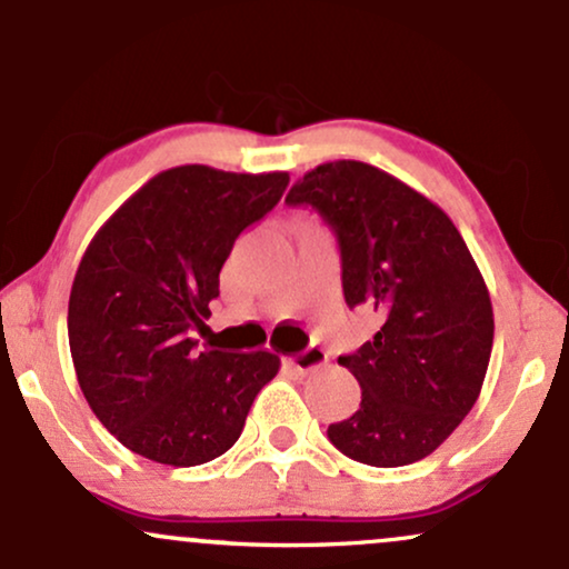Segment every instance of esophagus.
Returning a JSON list of instances; mask_svg holds the SVG:
<instances>
[{
  "label": "esophagus",
  "mask_w": 569,
  "mask_h": 569,
  "mask_svg": "<svg viewBox=\"0 0 569 569\" xmlns=\"http://www.w3.org/2000/svg\"><path fill=\"white\" fill-rule=\"evenodd\" d=\"M326 361H329L326 350H321V348H307L302 352H297V356H289L283 363L291 371H297V375H310V371L321 369Z\"/></svg>",
  "instance_id": "obj_1"
}]
</instances>
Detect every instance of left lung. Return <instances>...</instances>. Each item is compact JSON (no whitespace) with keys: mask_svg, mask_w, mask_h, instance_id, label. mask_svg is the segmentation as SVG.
Instances as JSON below:
<instances>
[{"mask_svg":"<svg viewBox=\"0 0 569 569\" xmlns=\"http://www.w3.org/2000/svg\"><path fill=\"white\" fill-rule=\"evenodd\" d=\"M337 232L350 307L385 323L339 363L361 385V407L329 426L342 455L377 468L422 460L473 409L492 356L487 283L452 219L396 176L361 160L307 171L286 194Z\"/></svg>","mask_w":569,"mask_h":569,"instance_id":"obj_1","label":"left lung"}]
</instances>
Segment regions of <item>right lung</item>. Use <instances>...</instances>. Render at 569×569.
<instances>
[{"label": "right lung", "mask_w": 569, "mask_h": 569, "mask_svg": "<svg viewBox=\"0 0 569 569\" xmlns=\"http://www.w3.org/2000/svg\"><path fill=\"white\" fill-rule=\"evenodd\" d=\"M286 184L283 171L168 168L84 248L69 293L71 361L84 401L130 452L173 468L224 455L278 375L276 352H200L189 329L211 316L234 238Z\"/></svg>", "instance_id": "right-lung-1"}]
</instances>
